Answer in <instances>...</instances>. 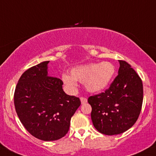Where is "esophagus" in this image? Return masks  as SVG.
<instances>
[{
	"label": "esophagus",
	"instance_id": "esophagus-1",
	"mask_svg": "<svg viewBox=\"0 0 156 156\" xmlns=\"http://www.w3.org/2000/svg\"><path fill=\"white\" fill-rule=\"evenodd\" d=\"M80 101H81V103L82 104H84V103H86L87 102V98H84V97H80Z\"/></svg>",
	"mask_w": 156,
	"mask_h": 156
}]
</instances>
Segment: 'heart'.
I'll use <instances>...</instances> for the list:
<instances>
[{"label": "heart", "mask_w": 156, "mask_h": 156, "mask_svg": "<svg viewBox=\"0 0 156 156\" xmlns=\"http://www.w3.org/2000/svg\"><path fill=\"white\" fill-rule=\"evenodd\" d=\"M115 73V67L108 62L99 64L89 63L77 66L70 69V76L63 74L62 81L70 89L76 87L77 82H83L89 92H95L102 90L110 83Z\"/></svg>", "instance_id": "b5f03b06"}]
</instances>
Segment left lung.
<instances>
[{"label":"left lung","instance_id":"8db88e82","mask_svg":"<svg viewBox=\"0 0 156 156\" xmlns=\"http://www.w3.org/2000/svg\"><path fill=\"white\" fill-rule=\"evenodd\" d=\"M119 62V74L109 88L88 98L93 125L105 135H117L131 128L142 106V80L128 62Z\"/></svg>","mask_w":156,"mask_h":156}]
</instances>
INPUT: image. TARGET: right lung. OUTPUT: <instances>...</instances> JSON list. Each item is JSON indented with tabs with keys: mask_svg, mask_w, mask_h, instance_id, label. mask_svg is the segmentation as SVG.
Instances as JSON below:
<instances>
[{
	"mask_svg": "<svg viewBox=\"0 0 156 156\" xmlns=\"http://www.w3.org/2000/svg\"><path fill=\"white\" fill-rule=\"evenodd\" d=\"M48 63L43 62L23 73L16 86L14 103L20 120L32 136L55 141L67 133L80 101L64 92L60 78L48 76Z\"/></svg>",
	"mask_w": 156,
	"mask_h": 156,
	"instance_id": "right-lung-1",
	"label": "right lung"
}]
</instances>
